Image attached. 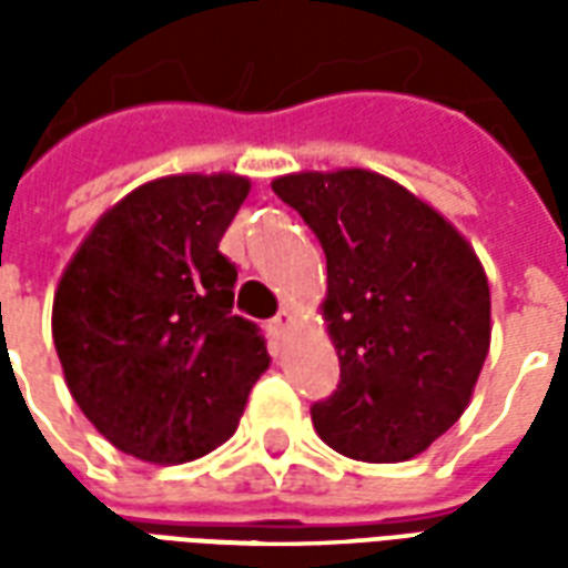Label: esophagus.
<instances>
[{"instance_id": "1", "label": "esophagus", "mask_w": 568, "mask_h": 568, "mask_svg": "<svg viewBox=\"0 0 568 568\" xmlns=\"http://www.w3.org/2000/svg\"><path fill=\"white\" fill-rule=\"evenodd\" d=\"M288 328H292V313H288V310H280L271 320V334L273 337H283Z\"/></svg>"}]
</instances>
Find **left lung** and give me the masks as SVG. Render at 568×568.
I'll list each match as a JSON object with an SVG mask.
<instances>
[{"instance_id":"1","label":"left lung","mask_w":568,"mask_h":568,"mask_svg":"<svg viewBox=\"0 0 568 568\" xmlns=\"http://www.w3.org/2000/svg\"><path fill=\"white\" fill-rule=\"evenodd\" d=\"M328 261L322 316L341 358L310 407L320 438L362 463L417 456L463 417L489 353L487 273L456 227L371 170L273 179Z\"/></svg>"}]
</instances>
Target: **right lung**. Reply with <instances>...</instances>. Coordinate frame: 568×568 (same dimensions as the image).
I'll return each instance as SVG.
<instances>
[{
	"label": "right lung",
	"instance_id": "1",
	"mask_svg": "<svg viewBox=\"0 0 568 568\" xmlns=\"http://www.w3.org/2000/svg\"><path fill=\"white\" fill-rule=\"evenodd\" d=\"M248 194L234 173L163 175L103 212L60 276L51 332L81 414L142 463L200 459L231 438L271 365L234 316L219 252Z\"/></svg>",
	"mask_w": 568,
	"mask_h": 568
}]
</instances>
